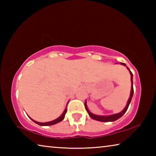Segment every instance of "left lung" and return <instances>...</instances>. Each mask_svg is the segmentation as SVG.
Masks as SVG:
<instances>
[{"mask_svg": "<svg viewBox=\"0 0 156 156\" xmlns=\"http://www.w3.org/2000/svg\"><path fill=\"white\" fill-rule=\"evenodd\" d=\"M121 65H123L124 66H126V65L125 63L123 62H121ZM128 69L129 70V72H130L131 73V94H130V97H129V100L127 102V104H126V106L125 107V109H124L122 112L118 113H116V114H113V115H108V116H101V115H94L93 113H91L88 110V108L87 106V103H86V101L84 102V106H85V109L87 110V112H88L89 115L90 117L92 118V119L94 120H96L98 121H100V122H113V121H115L116 120L119 119L120 117H122V116L125 114V113L126 112V110H127L128 107H129V105L130 104V102L131 101V99H132V97H133V73L130 71V69L127 67Z\"/></svg>", "mask_w": 156, "mask_h": 156, "instance_id": "1", "label": "left lung"}]
</instances>
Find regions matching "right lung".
<instances>
[{"label": "right lung", "instance_id": "1", "mask_svg": "<svg viewBox=\"0 0 156 156\" xmlns=\"http://www.w3.org/2000/svg\"><path fill=\"white\" fill-rule=\"evenodd\" d=\"M68 104V103H67ZM67 113V107L65 108V111H64V112L62 113V114L60 116L59 118H58L57 119H56V120H53V121H51V122H44V123H43V122H36V121H35V120H32L31 118V120H32V121H34V122L35 123H36V124H38V125H41V126H48V125H55V124H56V123H58V122H60V121H62L63 119H64L65 118V113Z\"/></svg>", "mask_w": 156, "mask_h": 156}]
</instances>
